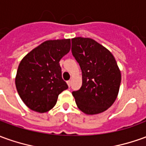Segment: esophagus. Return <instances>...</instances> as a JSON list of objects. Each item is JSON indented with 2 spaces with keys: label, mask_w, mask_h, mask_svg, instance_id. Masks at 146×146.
Instances as JSON below:
<instances>
[{
  "label": "esophagus",
  "mask_w": 146,
  "mask_h": 146,
  "mask_svg": "<svg viewBox=\"0 0 146 146\" xmlns=\"http://www.w3.org/2000/svg\"><path fill=\"white\" fill-rule=\"evenodd\" d=\"M67 85H68V86H71V80H68V81H67Z\"/></svg>",
  "instance_id": "1"
}]
</instances>
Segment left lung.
<instances>
[{
    "label": "left lung",
    "instance_id": "1",
    "mask_svg": "<svg viewBox=\"0 0 146 146\" xmlns=\"http://www.w3.org/2000/svg\"><path fill=\"white\" fill-rule=\"evenodd\" d=\"M71 52L82 70L83 84L72 92L76 105L86 114L107 110L116 100L121 72L111 52L90 38L71 39Z\"/></svg>",
    "mask_w": 146,
    "mask_h": 146
}]
</instances>
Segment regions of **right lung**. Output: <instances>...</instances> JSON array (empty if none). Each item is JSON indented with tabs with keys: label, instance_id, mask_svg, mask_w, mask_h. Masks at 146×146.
<instances>
[{
	"label": "right lung",
	"instance_id": "1",
	"mask_svg": "<svg viewBox=\"0 0 146 146\" xmlns=\"http://www.w3.org/2000/svg\"><path fill=\"white\" fill-rule=\"evenodd\" d=\"M70 48V39L45 41L21 60L15 83L29 109L47 112L56 105L59 94L68 88L62 79L60 61Z\"/></svg>",
	"mask_w": 146,
	"mask_h": 146
}]
</instances>
